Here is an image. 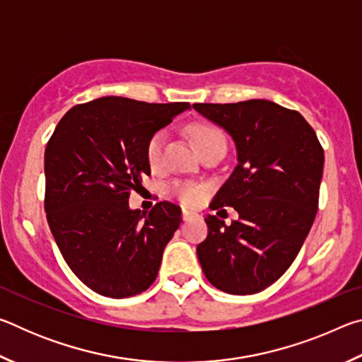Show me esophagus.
Masks as SVG:
<instances>
[{
	"label": "esophagus",
	"instance_id": "34e87169",
	"mask_svg": "<svg viewBox=\"0 0 362 362\" xmlns=\"http://www.w3.org/2000/svg\"><path fill=\"white\" fill-rule=\"evenodd\" d=\"M192 216H193V214L188 212V211H183V212H182V218H183V220H188Z\"/></svg>",
	"mask_w": 362,
	"mask_h": 362
}]
</instances>
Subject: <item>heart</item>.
Instances as JSON below:
<instances>
[{
    "instance_id": "heart-1",
    "label": "heart",
    "mask_w": 362,
    "mask_h": 362,
    "mask_svg": "<svg viewBox=\"0 0 362 362\" xmlns=\"http://www.w3.org/2000/svg\"><path fill=\"white\" fill-rule=\"evenodd\" d=\"M189 134H192L193 142L196 145V148L199 150V153L209 150L212 146L226 145L223 132L220 131L217 126L209 124V122H194V124L189 127ZM164 142H166V132L156 131L150 137L148 144H146V159H148L151 169L161 168ZM170 192H173L175 198L182 201L183 204L194 206L199 203L201 198H203L204 189L203 187L196 185V183L192 182H175L173 183V187H170Z\"/></svg>"
}]
</instances>
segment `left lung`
<instances>
[{"label":"left lung","instance_id":"obj_1","mask_svg":"<svg viewBox=\"0 0 362 362\" xmlns=\"http://www.w3.org/2000/svg\"><path fill=\"white\" fill-rule=\"evenodd\" d=\"M193 108L235 140L238 164L209 207L240 214L231 225L207 216V238L196 254L217 289L257 293L283 276L308 236L320 204L324 150L302 115L274 102Z\"/></svg>","mask_w":362,"mask_h":362}]
</instances>
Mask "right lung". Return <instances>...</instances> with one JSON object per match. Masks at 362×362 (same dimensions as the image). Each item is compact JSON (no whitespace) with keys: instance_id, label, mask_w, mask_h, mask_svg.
<instances>
[{"instance_id":"add662e5","label":"right lung","mask_w":362,"mask_h":362,"mask_svg":"<svg viewBox=\"0 0 362 362\" xmlns=\"http://www.w3.org/2000/svg\"><path fill=\"white\" fill-rule=\"evenodd\" d=\"M188 102L146 103L102 97L70 108L45 151V211L60 254L100 296L126 298L148 289L163 250L182 222L169 201L150 212L129 196L150 175L146 144Z\"/></svg>"}]
</instances>
